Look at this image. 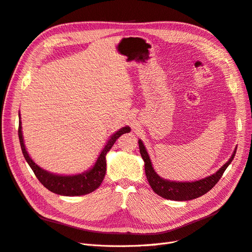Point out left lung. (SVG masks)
<instances>
[{
  "label": "left lung",
  "instance_id": "obj_1",
  "mask_svg": "<svg viewBox=\"0 0 252 252\" xmlns=\"http://www.w3.org/2000/svg\"><path fill=\"white\" fill-rule=\"evenodd\" d=\"M139 147L142 158L145 163V173H146V178L152 190L159 196L171 201H189L207 193L210 189L215 187L220 179L222 178L224 171L232 162L236 152L235 148L230 158L216 173L197 181L175 182L163 179L156 172L154 167H152L151 159L146 147H145L144 143L141 140H139Z\"/></svg>",
  "mask_w": 252,
  "mask_h": 252
}]
</instances>
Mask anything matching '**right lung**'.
<instances>
[{"mask_svg":"<svg viewBox=\"0 0 252 252\" xmlns=\"http://www.w3.org/2000/svg\"><path fill=\"white\" fill-rule=\"evenodd\" d=\"M19 139L23 156H24L26 162L30 166V168L34 172L35 177L37 178L44 187H46L51 192L57 193L60 195L66 196H74V195H85L90 192L94 191L95 189L100 187L102 182L105 178L106 173V155L108 154L113 144L120 138L122 134L130 132V127L125 126L119 129L118 131L114 132L108 139L107 143L102 149L101 154L98 155L94 165L89 168L88 170L82 173L70 174V175H63L57 174L53 172H49L45 170L41 167L35 164L33 159L30 158L29 154L26 150L24 138H23L22 132V122L21 116L19 113Z\"/></svg>","mask_w":252,"mask_h":252,"instance_id":"obj_1","label":"right lung"}]
</instances>
